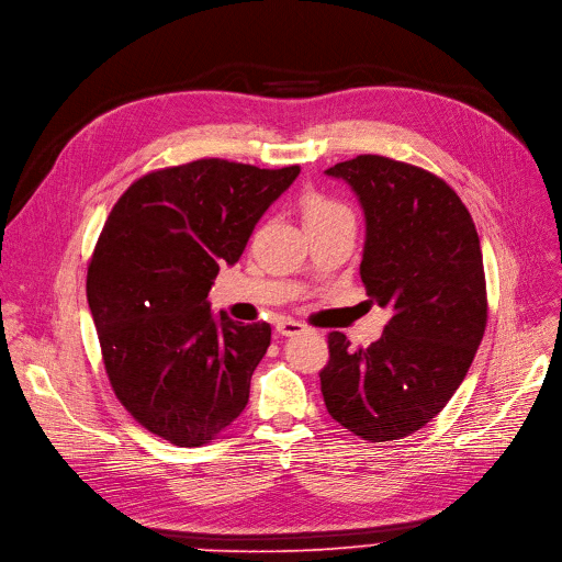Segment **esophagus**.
<instances>
[{
    "label": "esophagus",
    "instance_id": "34e87169",
    "mask_svg": "<svg viewBox=\"0 0 562 562\" xmlns=\"http://www.w3.org/2000/svg\"><path fill=\"white\" fill-rule=\"evenodd\" d=\"M303 330H305V326H303L301 322H296V319H280V322H278V333L284 335V337L299 335V333H303Z\"/></svg>",
    "mask_w": 562,
    "mask_h": 562
}]
</instances>
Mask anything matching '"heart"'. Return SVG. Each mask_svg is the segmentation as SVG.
<instances>
[{
	"mask_svg": "<svg viewBox=\"0 0 562 562\" xmlns=\"http://www.w3.org/2000/svg\"><path fill=\"white\" fill-rule=\"evenodd\" d=\"M299 209H301V217H303V223H305L307 229L310 227L333 225V223L347 221V217H351L349 206H345L339 200L330 198V194L316 192V190L303 192Z\"/></svg>",
	"mask_w": 562,
	"mask_h": 562,
	"instance_id": "heart-1",
	"label": "heart"
}]
</instances>
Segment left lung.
<instances>
[{
	"label": "left lung",
	"instance_id": "obj_1",
	"mask_svg": "<svg viewBox=\"0 0 562 562\" xmlns=\"http://www.w3.org/2000/svg\"><path fill=\"white\" fill-rule=\"evenodd\" d=\"M326 175L362 206L360 278L390 319L368 349L328 335L324 402L362 441H397L443 411L475 358L486 326L480 238L457 192L423 167L364 154Z\"/></svg>",
	"mask_w": 562,
	"mask_h": 562
}]
</instances>
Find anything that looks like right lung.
Returning <instances> with one entry per match:
<instances>
[{
  "label": "right lung",
  "instance_id": "obj_1",
  "mask_svg": "<svg viewBox=\"0 0 562 562\" xmlns=\"http://www.w3.org/2000/svg\"><path fill=\"white\" fill-rule=\"evenodd\" d=\"M299 175L204 158L137 179L108 215L87 273L105 372L131 416L169 443L204 446L248 404L271 326L213 316L209 291Z\"/></svg>",
  "mask_w": 562,
  "mask_h": 562
}]
</instances>
